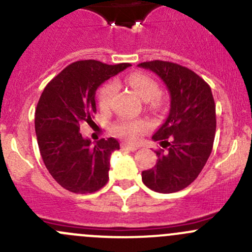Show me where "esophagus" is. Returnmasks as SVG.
I'll use <instances>...</instances> for the list:
<instances>
[{
    "label": "esophagus",
    "instance_id": "esophagus-1",
    "mask_svg": "<svg viewBox=\"0 0 252 252\" xmlns=\"http://www.w3.org/2000/svg\"><path fill=\"white\" fill-rule=\"evenodd\" d=\"M122 149L130 150V151H136V150H138L139 147L135 146V145H131V144H126V142H123V144H122Z\"/></svg>",
    "mask_w": 252,
    "mask_h": 252
}]
</instances>
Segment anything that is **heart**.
Returning a JSON list of instances; mask_svg holds the SVG:
<instances>
[{"label":"heart","mask_w":252,"mask_h":252,"mask_svg":"<svg viewBox=\"0 0 252 252\" xmlns=\"http://www.w3.org/2000/svg\"><path fill=\"white\" fill-rule=\"evenodd\" d=\"M128 85L138 94L145 101H151L152 106L158 103L157 96L159 94V86L156 81L144 73H131L126 77ZM116 85L113 81L103 84L97 93V102L101 107H107L110 105L112 96H113ZM147 124L144 121H130V119H122L118 121L113 126L114 133L128 140H138L142 131L146 130Z\"/></svg>","instance_id":"obj_1"}]
</instances>
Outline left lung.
<instances>
[{"instance_id": "8db88e82", "label": "left lung", "mask_w": 252, "mask_h": 252, "mask_svg": "<svg viewBox=\"0 0 252 252\" xmlns=\"http://www.w3.org/2000/svg\"><path fill=\"white\" fill-rule=\"evenodd\" d=\"M139 67L156 73L171 94L166 122L154 134L163 149L157 163L141 173L154 191L171 194L191 184L210 157L216 134V105L210 85L191 69L167 61H150Z\"/></svg>"}]
</instances>
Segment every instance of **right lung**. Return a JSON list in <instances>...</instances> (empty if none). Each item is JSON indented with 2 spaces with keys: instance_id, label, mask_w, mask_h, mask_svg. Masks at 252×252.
I'll return each mask as SVG.
<instances>
[{
  "instance_id": "1",
  "label": "right lung",
  "mask_w": 252,
  "mask_h": 252,
  "mask_svg": "<svg viewBox=\"0 0 252 252\" xmlns=\"http://www.w3.org/2000/svg\"><path fill=\"white\" fill-rule=\"evenodd\" d=\"M129 65L77 61L56 75L40 96L35 111L40 154L53 179L68 191L88 194L107 184L110 157L119 142L108 138L93 145L79 130L94 123L98 86Z\"/></svg>"
}]
</instances>
